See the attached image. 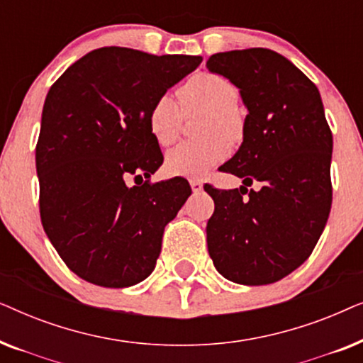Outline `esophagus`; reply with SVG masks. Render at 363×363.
<instances>
[{
  "label": "esophagus",
  "mask_w": 363,
  "mask_h": 363,
  "mask_svg": "<svg viewBox=\"0 0 363 363\" xmlns=\"http://www.w3.org/2000/svg\"><path fill=\"white\" fill-rule=\"evenodd\" d=\"M190 186H191V190L195 191V193L203 190V183L200 180H195V178H193V180H190Z\"/></svg>",
  "instance_id": "obj_1"
}]
</instances>
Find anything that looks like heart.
Masks as SVG:
<instances>
[{
	"label": "heart",
	"instance_id": "1",
	"mask_svg": "<svg viewBox=\"0 0 363 363\" xmlns=\"http://www.w3.org/2000/svg\"><path fill=\"white\" fill-rule=\"evenodd\" d=\"M175 99L157 97L148 108L147 125L157 143L172 145L180 135L183 118L205 111L201 140H186L168 152L165 167L172 175L200 178L230 155V141L240 143L245 135V118L238 111V89L215 72H196L177 89Z\"/></svg>",
	"mask_w": 363,
	"mask_h": 363
}]
</instances>
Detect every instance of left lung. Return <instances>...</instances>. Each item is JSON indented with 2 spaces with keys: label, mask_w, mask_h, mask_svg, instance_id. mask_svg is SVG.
<instances>
[{
  "label": "left lung",
  "mask_w": 363,
  "mask_h": 363,
  "mask_svg": "<svg viewBox=\"0 0 363 363\" xmlns=\"http://www.w3.org/2000/svg\"><path fill=\"white\" fill-rule=\"evenodd\" d=\"M240 89L247 107L240 150L220 170L259 181L205 191L215 201L208 252L226 279L271 284L297 269L319 241L332 205V132L315 84L284 56L251 48L206 61Z\"/></svg>",
  "instance_id": "8db88e82"
}]
</instances>
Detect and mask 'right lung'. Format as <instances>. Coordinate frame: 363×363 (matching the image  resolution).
I'll use <instances>...</instances> for the list:
<instances>
[{"mask_svg": "<svg viewBox=\"0 0 363 363\" xmlns=\"http://www.w3.org/2000/svg\"><path fill=\"white\" fill-rule=\"evenodd\" d=\"M201 61L101 48L49 89L36 143L39 213L57 255L84 281L128 287L155 267L163 230L191 188L178 177L150 182L163 155L147 113ZM128 176L146 182L130 189Z\"/></svg>", "mask_w": 363, "mask_h": 363, "instance_id": "add662e5", "label": "right lung"}]
</instances>
